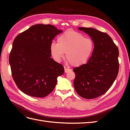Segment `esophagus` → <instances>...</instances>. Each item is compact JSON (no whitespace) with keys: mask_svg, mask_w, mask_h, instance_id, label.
Wrapping results in <instances>:
<instances>
[{"mask_svg":"<svg viewBox=\"0 0 130 130\" xmlns=\"http://www.w3.org/2000/svg\"><path fill=\"white\" fill-rule=\"evenodd\" d=\"M70 70H71L69 69H68V68H67L66 67H64V71H65V73L69 72V71H70Z\"/></svg>","mask_w":130,"mask_h":130,"instance_id":"esophagus-1","label":"esophagus"}]
</instances>
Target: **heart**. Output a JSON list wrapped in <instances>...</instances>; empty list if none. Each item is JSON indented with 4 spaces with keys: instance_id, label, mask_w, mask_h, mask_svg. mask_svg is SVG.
Returning a JSON list of instances; mask_svg holds the SVG:
<instances>
[{
    "instance_id": "1",
    "label": "heart",
    "mask_w": 130,
    "mask_h": 130,
    "mask_svg": "<svg viewBox=\"0 0 130 130\" xmlns=\"http://www.w3.org/2000/svg\"><path fill=\"white\" fill-rule=\"evenodd\" d=\"M94 48L93 41L85 38L83 35L69 29L59 37L57 43L52 42L50 50L53 59L60 62L64 56L74 67L86 63L89 60Z\"/></svg>"
}]
</instances>
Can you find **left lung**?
Returning a JSON list of instances; mask_svg holds the SVG:
<instances>
[{
    "label": "left lung",
    "mask_w": 130,
    "mask_h": 130,
    "mask_svg": "<svg viewBox=\"0 0 130 130\" xmlns=\"http://www.w3.org/2000/svg\"><path fill=\"white\" fill-rule=\"evenodd\" d=\"M94 43L92 56L88 62L74 69V85L82 97L93 99L103 95L113 83L119 70V51L111 37L93 28L79 27Z\"/></svg>",
    "instance_id": "8db88e82"
}]
</instances>
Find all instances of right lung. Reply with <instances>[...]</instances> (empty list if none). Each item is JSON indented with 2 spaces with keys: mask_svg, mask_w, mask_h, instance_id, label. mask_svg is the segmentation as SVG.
Wrapping results in <instances>:
<instances>
[{
  "mask_svg": "<svg viewBox=\"0 0 130 130\" xmlns=\"http://www.w3.org/2000/svg\"><path fill=\"white\" fill-rule=\"evenodd\" d=\"M62 32L51 24H35L23 32L13 42L9 64L13 78L22 92L43 98L51 93L63 67L51 57L50 46Z\"/></svg>",
  "mask_w": 130,
  "mask_h": 130,
  "instance_id": "add662e5",
  "label": "right lung"
}]
</instances>
